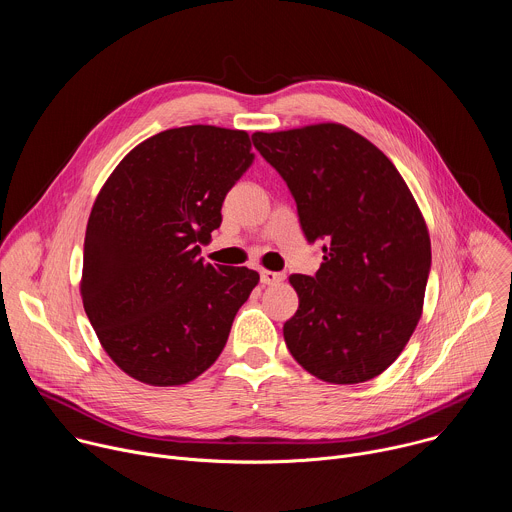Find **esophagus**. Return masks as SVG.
I'll use <instances>...</instances> for the list:
<instances>
[{
    "instance_id": "esophagus-1",
    "label": "esophagus",
    "mask_w": 512,
    "mask_h": 512,
    "mask_svg": "<svg viewBox=\"0 0 512 512\" xmlns=\"http://www.w3.org/2000/svg\"><path fill=\"white\" fill-rule=\"evenodd\" d=\"M285 275L283 273H277V271H269V269H263L261 271V283L263 285H273V283H279Z\"/></svg>"
}]
</instances>
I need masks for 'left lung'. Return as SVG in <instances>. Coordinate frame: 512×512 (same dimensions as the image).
<instances>
[{"instance_id":"8db88e82","label":"left lung","mask_w":512,"mask_h":512,"mask_svg":"<svg viewBox=\"0 0 512 512\" xmlns=\"http://www.w3.org/2000/svg\"><path fill=\"white\" fill-rule=\"evenodd\" d=\"M298 204L316 275H289L300 298L283 324L302 367L334 385L371 381L397 360L423 310L431 243L393 162L340 123L253 133Z\"/></svg>"}]
</instances>
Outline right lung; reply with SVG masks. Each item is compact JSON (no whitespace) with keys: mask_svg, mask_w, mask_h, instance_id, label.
Here are the masks:
<instances>
[{"mask_svg":"<svg viewBox=\"0 0 512 512\" xmlns=\"http://www.w3.org/2000/svg\"><path fill=\"white\" fill-rule=\"evenodd\" d=\"M253 158L247 131L186 125L141 141L103 184L81 296L101 346L135 381L186 385L223 352L259 273L198 253Z\"/></svg>","mask_w":512,"mask_h":512,"instance_id":"1","label":"right lung"}]
</instances>
